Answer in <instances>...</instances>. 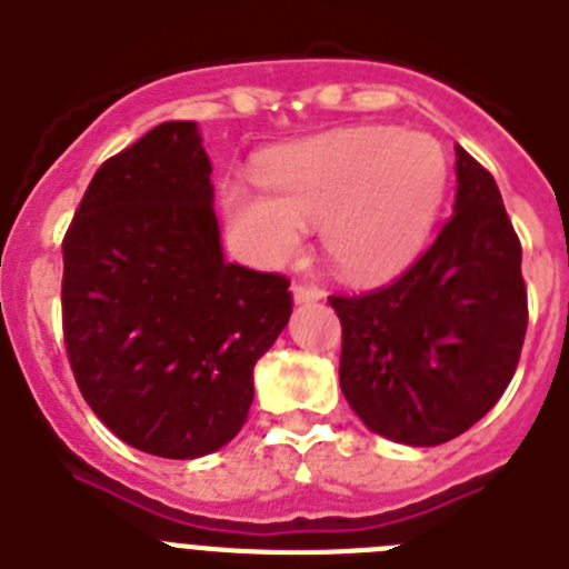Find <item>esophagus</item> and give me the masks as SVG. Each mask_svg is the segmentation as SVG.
Masks as SVG:
<instances>
[{"instance_id": "1", "label": "esophagus", "mask_w": 569, "mask_h": 569, "mask_svg": "<svg viewBox=\"0 0 569 569\" xmlns=\"http://www.w3.org/2000/svg\"><path fill=\"white\" fill-rule=\"evenodd\" d=\"M321 296H325V293H321L316 284H301V281H296V284H293V301H296V305H310V301H319Z\"/></svg>"}]
</instances>
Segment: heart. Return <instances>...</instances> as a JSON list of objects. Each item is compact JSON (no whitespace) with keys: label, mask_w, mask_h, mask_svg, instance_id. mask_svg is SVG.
I'll return each mask as SVG.
<instances>
[{"label":"heart","mask_w":569,"mask_h":569,"mask_svg":"<svg viewBox=\"0 0 569 569\" xmlns=\"http://www.w3.org/2000/svg\"><path fill=\"white\" fill-rule=\"evenodd\" d=\"M447 153L425 130L347 128L276 150L256 170L261 196L228 184L224 219L259 264H284L301 228L345 279L396 276L425 248L447 190Z\"/></svg>","instance_id":"heart-1"}]
</instances>
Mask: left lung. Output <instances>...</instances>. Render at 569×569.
Listing matches in <instances>:
<instances>
[{
  "label": "left lung",
  "mask_w": 569,
  "mask_h": 569,
  "mask_svg": "<svg viewBox=\"0 0 569 569\" xmlns=\"http://www.w3.org/2000/svg\"><path fill=\"white\" fill-rule=\"evenodd\" d=\"M456 179L450 222L393 284L330 296L347 405L410 447L470 430L510 385L527 333L521 244L499 184L459 144Z\"/></svg>",
  "instance_id": "obj_1"
}]
</instances>
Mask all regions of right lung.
I'll return each instance as SVG.
<instances>
[{
	"instance_id": "add662e5",
	"label": "right lung",
	"mask_w": 569,
	"mask_h": 569,
	"mask_svg": "<svg viewBox=\"0 0 569 569\" xmlns=\"http://www.w3.org/2000/svg\"><path fill=\"white\" fill-rule=\"evenodd\" d=\"M196 122H164L116 153L62 241L68 359L90 410L124 445L199 459L253 405V367L288 328L279 273L224 261Z\"/></svg>"
}]
</instances>
